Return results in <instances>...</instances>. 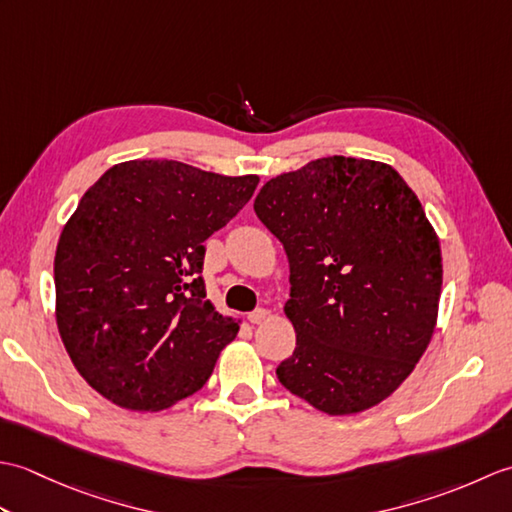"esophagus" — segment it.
<instances>
[{"instance_id": "esophagus-1", "label": "esophagus", "mask_w": 512, "mask_h": 512, "mask_svg": "<svg viewBox=\"0 0 512 512\" xmlns=\"http://www.w3.org/2000/svg\"><path fill=\"white\" fill-rule=\"evenodd\" d=\"M266 319H268V310H264V308H259V310H255V312H250V314H248V321H250V323H255V325L264 323Z\"/></svg>"}]
</instances>
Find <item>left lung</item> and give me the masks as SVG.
Wrapping results in <instances>:
<instances>
[{
  "label": "left lung",
  "instance_id": "obj_1",
  "mask_svg": "<svg viewBox=\"0 0 512 512\" xmlns=\"http://www.w3.org/2000/svg\"><path fill=\"white\" fill-rule=\"evenodd\" d=\"M255 213L290 264L297 347L279 383L328 416L376 407L438 323L440 239L418 195L385 162L328 156L268 180Z\"/></svg>",
  "mask_w": 512,
  "mask_h": 512
}]
</instances>
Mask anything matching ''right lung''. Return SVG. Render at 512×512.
Masks as SVG:
<instances>
[{"label": "right lung", "mask_w": 512, "mask_h": 512, "mask_svg": "<svg viewBox=\"0 0 512 512\" xmlns=\"http://www.w3.org/2000/svg\"><path fill=\"white\" fill-rule=\"evenodd\" d=\"M257 182L127 160L85 191L54 255V314L76 372L103 398L160 411L209 380L239 321L204 299V242Z\"/></svg>", "instance_id": "obj_1"}]
</instances>
